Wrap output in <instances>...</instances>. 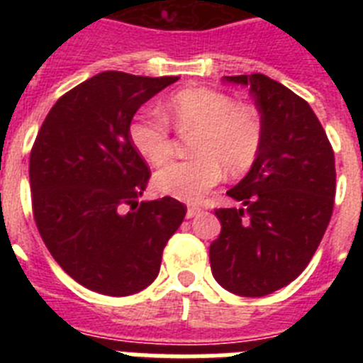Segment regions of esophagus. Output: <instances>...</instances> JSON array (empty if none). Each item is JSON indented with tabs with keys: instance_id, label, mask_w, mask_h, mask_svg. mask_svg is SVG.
I'll use <instances>...</instances> for the list:
<instances>
[{
	"instance_id": "34e87169",
	"label": "esophagus",
	"mask_w": 363,
	"mask_h": 363,
	"mask_svg": "<svg viewBox=\"0 0 363 363\" xmlns=\"http://www.w3.org/2000/svg\"><path fill=\"white\" fill-rule=\"evenodd\" d=\"M201 209H198V207H189L187 209V218H194L196 214H200Z\"/></svg>"
}]
</instances>
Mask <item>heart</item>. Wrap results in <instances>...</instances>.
Returning a JSON list of instances; mask_svg holds the SVG:
<instances>
[{
  "label": "heart",
  "instance_id": "b5f03b06",
  "mask_svg": "<svg viewBox=\"0 0 363 363\" xmlns=\"http://www.w3.org/2000/svg\"><path fill=\"white\" fill-rule=\"evenodd\" d=\"M167 114L179 129L198 133L189 162L169 163L158 171L154 184L176 200L198 203L220 182L221 169L240 174L255 163L264 140L259 114L249 105L213 89H185L169 99ZM129 136L134 149L152 165H162L172 154L165 120L142 114L133 120Z\"/></svg>",
  "mask_w": 363,
  "mask_h": 363
}]
</instances>
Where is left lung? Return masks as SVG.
I'll list each match as a JSON object with an SVG mask.
<instances>
[{
	"mask_svg": "<svg viewBox=\"0 0 363 363\" xmlns=\"http://www.w3.org/2000/svg\"><path fill=\"white\" fill-rule=\"evenodd\" d=\"M223 82L249 86L264 140L249 172L227 191L242 207L214 211L221 233L211 243V271L229 293L265 296L300 277L322 242L335 205V152L291 89L265 74Z\"/></svg>",
	"mask_w": 363,
	"mask_h": 363,
	"instance_id": "1",
	"label": "left lung"
}]
</instances>
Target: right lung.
<instances>
[{
	"instance_id": "obj_1",
	"label": "right lung",
	"mask_w": 363,
	"mask_h": 363,
	"mask_svg": "<svg viewBox=\"0 0 363 363\" xmlns=\"http://www.w3.org/2000/svg\"><path fill=\"white\" fill-rule=\"evenodd\" d=\"M178 82L105 70L63 94L32 147V211L60 267L86 289L129 296L160 272L187 207L138 201L150 178L129 127L145 101Z\"/></svg>"
}]
</instances>
